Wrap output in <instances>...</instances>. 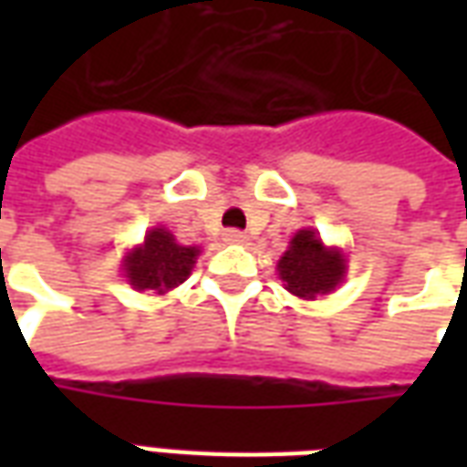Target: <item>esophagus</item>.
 Returning <instances> with one entry per match:
<instances>
[{
  "label": "esophagus",
  "instance_id": "esophagus-1",
  "mask_svg": "<svg viewBox=\"0 0 467 467\" xmlns=\"http://www.w3.org/2000/svg\"><path fill=\"white\" fill-rule=\"evenodd\" d=\"M224 243H230V244H243L247 243V234L240 233V230H224Z\"/></svg>",
  "mask_w": 467,
  "mask_h": 467
}]
</instances>
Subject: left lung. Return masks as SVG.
<instances>
[{"instance_id": "obj_1", "label": "left lung", "mask_w": 467, "mask_h": 467, "mask_svg": "<svg viewBox=\"0 0 467 467\" xmlns=\"http://www.w3.org/2000/svg\"><path fill=\"white\" fill-rule=\"evenodd\" d=\"M345 254L337 247H325L315 230H300L277 263V273L287 293L303 300L333 293L345 280Z\"/></svg>"}]
</instances>
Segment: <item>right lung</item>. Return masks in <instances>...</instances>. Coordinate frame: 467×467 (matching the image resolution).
Returning a JSON list of instances; mask_svg holds the SVG:
<instances>
[{
  "label": "right lung",
  "instance_id": "add662e5",
  "mask_svg": "<svg viewBox=\"0 0 467 467\" xmlns=\"http://www.w3.org/2000/svg\"><path fill=\"white\" fill-rule=\"evenodd\" d=\"M200 247L180 244L164 227H152L144 234V243L124 254L122 273L134 290H152L157 295L170 293L182 285L192 273Z\"/></svg>",
  "mask_w": 467,
  "mask_h": 467
}]
</instances>
